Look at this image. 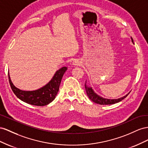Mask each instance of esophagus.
<instances>
[{
  "mask_svg": "<svg viewBox=\"0 0 148 148\" xmlns=\"http://www.w3.org/2000/svg\"><path fill=\"white\" fill-rule=\"evenodd\" d=\"M73 64L74 65H79V62H78V61H74V62H73Z\"/></svg>",
  "mask_w": 148,
  "mask_h": 148,
  "instance_id": "esophagus-1",
  "label": "esophagus"
}]
</instances>
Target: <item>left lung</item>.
I'll return each mask as SVG.
<instances>
[{"instance_id": "obj_1", "label": "left lung", "mask_w": 148, "mask_h": 148, "mask_svg": "<svg viewBox=\"0 0 148 148\" xmlns=\"http://www.w3.org/2000/svg\"><path fill=\"white\" fill-rule=\"evenodd\" d=\"M132 41L133 43V40L132 37ZM85 88H86V90L87 92V96L88 97V98L90 99V100H91L92 102H94L97 104H100V105H112V104H114L120 102L123 99H124L125 98H126L127 95L129 94V93L126 95L125 96L123 97L120 98V99H104L102 98V97H100L99 95H98L97 94L94 92V91L93 90L92 88L91 87H88L87 84H86V82L85 84Z\"/></svg>"}]
</instances>
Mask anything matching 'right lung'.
<instances>
[{
  "label": "right lung",
  "mask_w": 148,
  "mask_h": 148,
  "mask_svg": "<svg viewBox=\"0 0 148 148\" xmlns=\"http://www.w3.org/2000/svg\"><path fill=\"white\" fill-rule=\"evenodd\" d=\"M67 69V67H61L56 72L52 79L46 85L33 91H25L16 88L12 82L9 74L8 79L12 91L20 100L36 106H44L49 104L55 99L62 76Z\"/></svg>",
  "instance_id": "1"
}]
</instances>
